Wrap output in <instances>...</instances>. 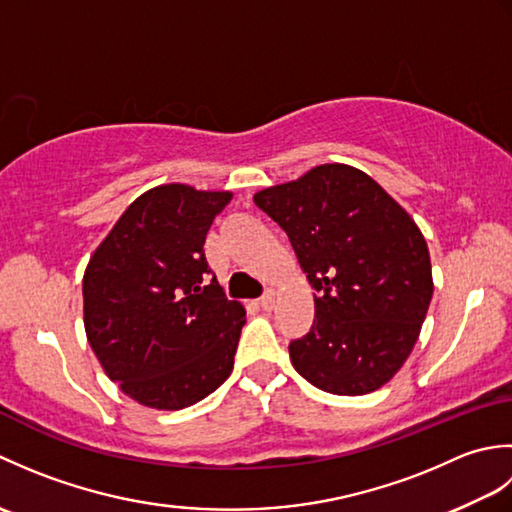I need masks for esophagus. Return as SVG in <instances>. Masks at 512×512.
<instances>
[{"label":"esophagus","instance_id":"1","mask_svg":"<svg viewBox=\"0 0 512 512\" xmlns=\"http://www.w3.org/2000/svg\"><path fill=\"white\" fill-rule=\"evenodd\" d=\"M259 308H262V310H273L275 308V292L273 290H268L266 295L259 299Z\"/></svg>","mask_w":512,"mask_h":512}]
</instances>
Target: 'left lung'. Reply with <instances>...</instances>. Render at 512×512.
Wrapping results in <instances>:
<instances>
[{
  "label": "left lung",
  "mask_w": 512,
  "mask_h": 512,
  "mask_svg": "<svg viewBox=\"0 0 512 512\" xmlns=\"http://www.w3.org/2000/svg\"><path fill=\"white\" fill-rule=\"evenodd\" d=\"M253 200L284 228L317 290L310 332L288 345L292 365L336 396L383 387L416 345L433 295L416 222L367 173L339 162Z\"/></svg>",
  "instance_id": "left-lung-1"
}]
</instances>
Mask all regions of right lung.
<instances>
[{
  "label": "right lung",
  "mask_w": 512,
  "mask_h": 512,
  "mask_svg": "<svg viewBox=\"0 0 512 512\" xmlns=\"http://www.w3.org/2000/svg\"><path fill=\"white\" fill-rule=\"evenodd\" d=\"M231 198L189 184L149 189L85 268V334L105 374L140 405L184 409L233 372L246 310L226 299L204 257Z\"/></svg>",
  "instance_id": "obj_1"
}]
</instances>
